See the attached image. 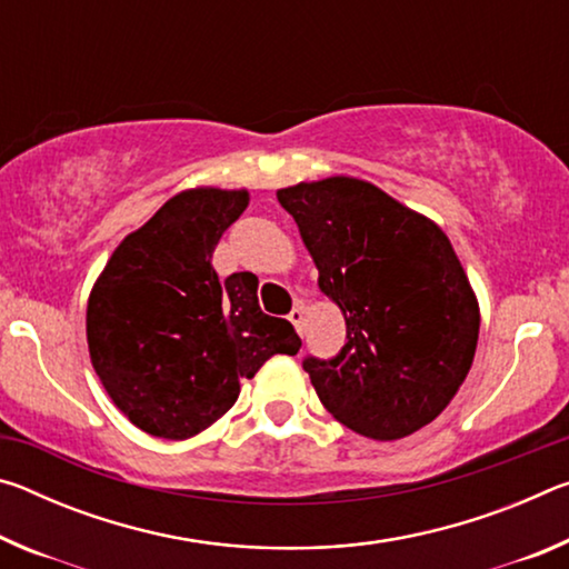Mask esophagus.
I'll return each mask as SVG.
<instances>
[{"label":"esophagus","instance_id":"34e87169","mask_svg":"<svg viewBox=\"0 0 569 569\" xmlns=\"http://www.w3.org/2000/svg\"><path fill=\"white\" fill-rule=\"evenodd\" d=\"M303 319H306V308H303V303H296L293 311L288 313V321L296 326L298 333H303Z\"/></svg>","mask_w":569,"mask_h":569}]
</instances>
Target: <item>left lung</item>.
<instances>
[{"label":"left lung","instance_id":"left-lung-1","mask_svg":"<svg viewBox=\"0 0 569 569\" xmlns=\"http://www.w3.org/2000/svg\"><path fill=\"white\" fill-rule=\"evenodd\" d=\"M276 196L346 319L333 359H303L321 403L379 441L427 427L465 383L479 339L477 296L445 230L359 178Z\"/></svg>","mask_w":569,"mask_h":569}]
</instances>
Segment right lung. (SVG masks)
<instances>
[{"label":"right lung","mask_w":569,"mask_h":569,"mask_svg":"<svg viewBox=\"0 0 569 569\" xmlns=\"http://www.w3.org/2000/svg\"><path fill=\"white\" fill-rule=\"evenodd\" d=\"M248 190L192 188L124 236L88 301L90 361L114 407L160 439H190L233 407L240 379L301 339L258 306V278L213 268Z\"/></svg>","instance_id":"right-lung-1"}]
</instances>
